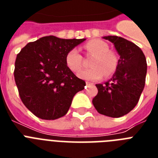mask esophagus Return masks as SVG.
I'll use <instances>...</instances> for the list:
<instances>
[{
  "label": "esophagus",
  "mask_w": 158,
  "mask_h": 158,
  "mask_svg": "<svg viewBox=\"0 0 158 158\" xmlns=\"http://www.w3.org/2000/svg\"><path fill=\"white\" fill-rule=\"evenodd\" d=\"M86 85L87 86H93V85H94V84H93V83H90V82H89V81H87Z\"/></svg>",
  "instance_id": "1"
}]
</instances>
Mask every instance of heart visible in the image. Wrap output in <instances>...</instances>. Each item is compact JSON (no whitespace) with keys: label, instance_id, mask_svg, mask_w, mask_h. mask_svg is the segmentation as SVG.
<instances>
[{"label":"heart","instance_id":"b5f03b06","mask_svg":"<svg viewBox=\"0 0 158 158\" xmlns=\"http://www.w3.org/2000/svg\"><path fill=\"white\" fill-rule=\"evenodd\" d=\"M88 55H94L91 68L79 72L78 76L85 80H98L105 74L110 76L115 72L118 66V58L115 52L110 51L107 43L100 39H94L84 46ZM84 58L77 48H72L65 56V63L71 71L78 72L83 66Z\"/></svg>","mask_w":158,"mask_h":158}]
</instances>
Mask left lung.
<instances>
[{
    "instance_id": "8db88e82",
    "label": "left lung",
    "mask_w": 158,
    "mask_h": 158,
    "mask_svg": "<svg viewBox=\"0 0 158 158\" xmlns=\"http://www.w3.org/2000/svg\"><path fill=\"white\" fill-rule=\"evenodd\" d=\"M103 38L114 44L120 59L110 80L96 84L98 93L93 104L102 115L117 118L137 105L145 85L147 62L142 50L132 42L117 36Z\"/></svg>"
}]
</instances>
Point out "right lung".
Segmentation results:
<instances>
[{"instance_id":"obj_1","label":"right lung","mask_w":158,"mask_h":158,"mask_svg":"<svg viewBox=\"0 0 158 158\" xmlns=\"http://www.w3.org/2000/svg\"><path fill=\"white\" fill-rule=\"evenodd\" d=\"M85 40L47 36L28 43L17 55L14 76L21 101L43 120L64 116L86 83L65 63L70 49Z\"/></svg>"}]
</instances>
